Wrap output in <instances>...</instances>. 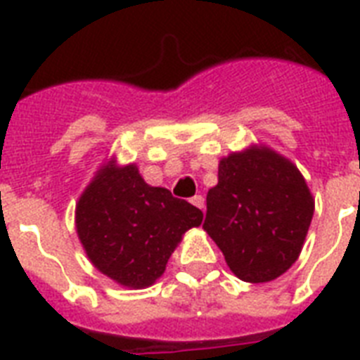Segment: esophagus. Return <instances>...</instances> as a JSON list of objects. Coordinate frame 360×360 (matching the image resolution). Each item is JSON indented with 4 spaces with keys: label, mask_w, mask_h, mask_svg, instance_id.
Masks as SVG:
<instances>
[{
    "label": "esophagus",
    "mask_w": 360,
    "mask_h": 360,
    "mask_svg": "<svg viewBox=\"0 0 360 360\" xmlns=\"http://www.w3.org/2000/svg\"><path fill=\"white\" fill-rule=\"evenodd\" d=\"M191 202L194 203V205H196L198 209H202V211H203V207H205V200H203V196H200V194H198V196L192 198Z\"/></svg>",
    "instance_id": "obj_1"
}]
</instances>
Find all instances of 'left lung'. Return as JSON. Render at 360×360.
<instances>
[{"instance_id": "obj_1", "label": "left lung", "mask_w": 360, "mask_h": 360, "mask_svg": "<svg viewBox=\"0 0 360 360\" xmlns=\"http://www.w3.org/2000/svg\"><path fill=\"white\" fill-rule=\"evenodd\" d=\"M312 217V192L299 168L259 143L220 158L203 230L237 278L259 284L297 262Z\"/></svg>"}]
</instances>
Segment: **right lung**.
Returning <instances> with one entry per match:
<instances>
[{"label":"right lung","mask_w":360,"mask_h":360,"mask_svg":"<svg viewBox=\"0 0 360 360\" xmlns=\"http://www.w3.org/2000/svg\"><path fill=\"white\" fill-rule=\"evenodd\" d=\"M203 213L162 186L147 185L136 164L110 158L76 203V233L89 262L123 288H149L162 276L185 231Z\"/></svg>","instance_id":"1"}]
</instances>
